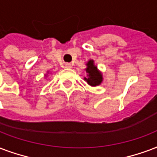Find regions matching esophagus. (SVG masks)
Listing matches in <instances>:
<instances>
[{"label": "esophagus", "mask_w": 157, "mask_h": 157, "mask_svg": "<svg viewBox=\"0 0 157 157\" xmlns=\"http://www.w3.org/2000/svg\"><path fill=\"white\" fill-rule=\"evenodd\" d=\"M65 67L67 68H71V65L70 63H66Z\"/></svg>", "instance_id": "esophagus-1"}]
</instances>
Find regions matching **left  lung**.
I'll return each mask as SVG.
<instances>
[{"mask_svg": "<svg viewBox=\"0 0 157 157\" xmlns=\"http://www.w3.org/2000/svg\"><path fill=\"white\" fill-rule=\"evenodd\" d=\"M88 73V77L85 78L86 82L92 86H95L100 85L102 82V75L100 71L97 70V67L94 65V62L92 60H90L87 63V68L86 69Z\"/></svg>", "mask_w": 157, "mask_h": 157, "instance_id": "1", "label": "left lung"}]
</instances>
